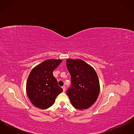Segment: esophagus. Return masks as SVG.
Returning <instances> with one entry per match:
<instances>
[{
  "instance_id": "obj_1",
  "label": "esophagus",
  "mask_w": 134,
  "mask_h": 134,
  "mask_svg": "<svg viewBox=\"0 0 134 134\" xmlns=\"http://www.w3.org/2000/svg\"><path fill=\"white\" fill-rule=\"evenodd\" d=\"M62 88H63V91H65V90H66L65 87V86H63V87H62Z\"/></svg>"
}]
</instances>
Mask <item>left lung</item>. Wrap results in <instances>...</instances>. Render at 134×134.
Here are the masks:
<instances>
[{"label":"left lung","instance_id":"obj_1","mask_svg":"<svg viewBox=\"0 0 134 134\" xmlns=\"http://www.w3.org/2000/svg\"><path fill=\"white\" fill-rule=\"evenodd\" d=\"M71 86L67 91L73 107L83 110L90 108L97 99L100 85L94 69L82 60L67 59Z\"/></svg>","mask_w":134,"mask_h":134}]
</instances>
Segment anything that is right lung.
Masks as SVG:
<instances>
[{"label": "right lung", "mask_w": 134, "mask_h": 134, "mask_svg": "<svg viewBox=\"0 0 134 134\" xmlns=\"http://www.w3.org/2000/svg\"><path fill=\"white\" fill-rule=\"evenodd\" d=\"M61 60H46L31 71L26 82V92L31 103L38 108L46 109L54 103L57 96L63 91L53 70L61 63Z\"/></svg>", "instance_id": "right-lung-1"}]
</instances>
